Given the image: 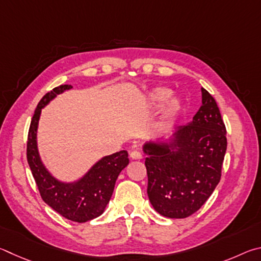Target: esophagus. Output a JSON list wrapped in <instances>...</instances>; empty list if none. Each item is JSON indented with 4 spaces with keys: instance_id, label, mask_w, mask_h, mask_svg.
Instances as JSON below:
<instances>
[{
    "instance_id": "obj_1",
    "label": "esophagus",
    "mask_w": 261,
    "mask_h": 261,
    "mask_svg": "<svg viewBox=\"0 0 261 261\" xmlns=\"http://www.w3.org/2000/svg\"><path fill=\"white\" fill-rule=\"evenodd\" d=\"M130 158L134 159V161H139V159H142V154H141V152L139 151H132Z\"/></svg>"
}]
</instances>
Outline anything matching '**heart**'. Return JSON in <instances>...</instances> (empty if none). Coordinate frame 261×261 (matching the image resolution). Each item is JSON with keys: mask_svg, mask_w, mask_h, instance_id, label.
<instances>
[{"mask_svg": "<svg viewBox=\"0 0 261 261\" xmlns=\"http://www.w3.org/2000/svg\"><path fill=\"white\" fill-rule=\"evenodd\" d=\"M171 95L172 90L170 88L157 87L150 91L147 96V108L149 110H157L167 103L163 109L161 121H159L161 128L172 125L180 117L182 110H184V99L180 96H172L171 98Z\"/></svg>", "mask_w": 261, "mask_h": 261, "instance_id": "1", "label": "heart"}]
</instances>
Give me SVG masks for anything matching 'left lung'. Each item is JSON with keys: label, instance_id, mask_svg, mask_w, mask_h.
<instances>
[{"label": "left lung", "instance_id": "obj_1", "mask_svg": "<svg viewBox=\"0 0 261 261\" xmlns=\"http://www.w3.org/2000/svg\"><path fill=\"white\" fill-rule=\"evenodd\" d=\"M227 150L226 127L216 99L202 88V105L188 125L142 145L147 156L148 197L156 211L171 219L194 214L221 177Z\"/></svg>", "mask_w": 261, "mask_h": 261}]
</instances>
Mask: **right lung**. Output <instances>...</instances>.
<instances>
[{
	"instance_id": "1",
	"label": "right lung",
	"mask_w": 261,
	"mask_h": 261,
	"mask_svg": "<svg viewBox=\"0 0 261 261\" xmlns=\"http://www.w3.org/2000/svg\"><path fill=\"white\" fill-rule=\"evenodd\" d=\"M72 88L70 85L56 87L39 102L27 139V162L44 203L68 220L82 223L93 220L104 212L111 199L118 176L129 164V159L126 150L104 156L74 181L59 180L48 170L38 147L41 113L58 95Z\"/></svg>"
}]
</instances>
